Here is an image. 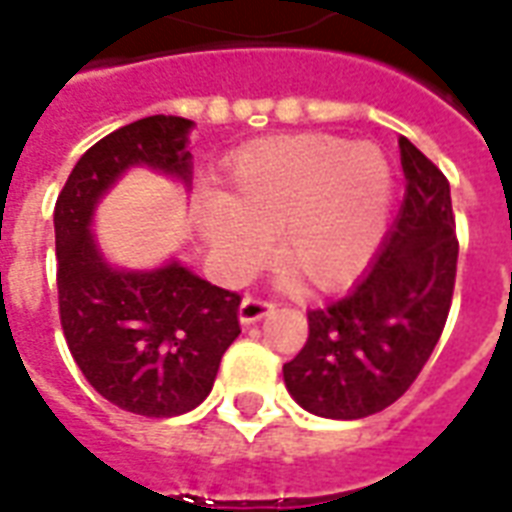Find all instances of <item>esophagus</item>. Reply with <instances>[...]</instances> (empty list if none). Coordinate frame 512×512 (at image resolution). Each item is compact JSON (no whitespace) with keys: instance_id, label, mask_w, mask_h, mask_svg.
<instances>
[{"instance_id":"esophagus-1","label":"esophagus","mask_w":512,"mask_h":512,"mask_svg":"<svg viewBox=\"0 0 512 512\" xmlns=\"http://www.w3.org/2000/svg\"><path fill=\"white\" fill-rule=\"evenodd\" d=\"M274 309V301H266V298H252V295H246L244 301H241V309H238V320L244 325L257 323L260 317H266L268 312Z\"/></svg>"}]
</instances>
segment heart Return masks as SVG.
I'll return each mask as SVG.
<instances>
[{"instance_id":"heart-1","label":"heart","mask_w":512,"mask_h":512,"mask_svg":"<svg viewBox=\"0 0 512 512\" xmlns=\"http://www.w3.org/2000/svg\"><path fill=\"white\" fill-rule=\"evenodd\" d=\"M391 170L374 146L331 135L263 140L236 154L225 195L200 203L198 222L211 257L241 276L268 252L314 287H336L366 266L382 236Z\"/></svg>"}]
</instances>
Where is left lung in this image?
<instances>
[{
  "label": "left lung",
  "instance_id": "8db88e82",
  "mask_svg": "<svg viewBox=\"0 0 512 512\" xmlns=\"http://www.w3.org/2000/svg\"><path fill=\"white\" fill-rule=\"evenodd\" d=\"M404 200L369 271L339 301L309 309V336L285 363V385L306 412L369 418L410 388L437 347L456 285L458 238L450 184L399 138Z\"/></svg>",
  "mask_w": 512,
  "mask_h": 512
}]
</instances>
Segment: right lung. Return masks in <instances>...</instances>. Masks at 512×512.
Here are the masks:
<instances>
[{
  "mask_svg": "<svg viewBox=\"0 0 512 512\" xmlns=\"http://www.w3.org/2000/svg\"><path fill=\"white\" fill-rule=\"evenodd\" d=\"M192 121L146 116L83 154L54 208L56 287L67 347L102 399L143 418L195 410L241 333V295L181 263L151 271L108 266L92 236L94 208L130 168L168 173L189 187Z\"/></svg>",
  "mask_w": 512,
  "mask_h": 512,
  "instance_id": "1",
  "label": "right lung"
}]
</instances>
